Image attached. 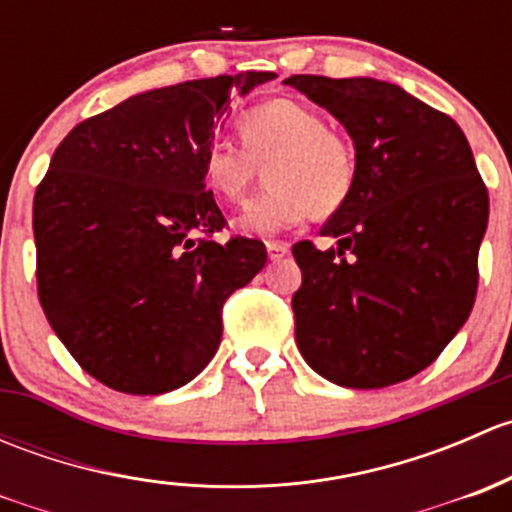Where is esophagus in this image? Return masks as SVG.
Listing matches in <instances>:
<instances>
[{
	"label": "esophagus",
	"instance_id": "1",
	"mask_svg": "<svg viewBox=\"0 0 512 512\" xmlns=\"http://www.w3.org/2000/svg\"><path fill=\"white\" fill-rule=\"evenodd\" d=\"M287 252H289V247L285 245V242H267V257H270L272 262H277V260H282V257H287Z\"/></svg>",
	"mask_w": 512,
	"mask_h": 512
}]
</instances>
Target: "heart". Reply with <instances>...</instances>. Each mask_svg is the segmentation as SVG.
<instances>
[{
    "instance_id": "1",
    "label": "heart",
    "mask_w": 512,
    "mask_h": 512,
    "mask_svg": "<svg viewBox=\"0 0 512 512\" xmlns=\"http://www.w3.org/2000/svg\"><path fill=\"white\" fill-rule=\"evenodd\" d=\"M235 143L215 141L205 148L200 170L215 198L237 203L265 165V188L247 200L237 230L275 235L304 223L309 215L327 218L352 195L356 151L324 118L292 98H272L250 108L237 121Z\"/></svg>"
}]
</instances>
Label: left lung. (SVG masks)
Returning a JSON list of instances; mask_svg holds the SVG:
<instances>
[{
  "label": "left lung",
  "instance_id": "1",
  "mask_svg": "<svg viewBox=\"0 0 512 512\" xmlns=\"http://www.w3.org/2000/svg\"><path fill=\"white\" fill-rule=\"evenodd\" d=\"M356 151V183L322 227L337 247L297 242L294 339L344 389L411 379L446 349L476 302L488 190L461 126L389 81L289 76Z\"/></svg>",
  "mask_w": 512,
  "mask_h": 512
}]
</instances>
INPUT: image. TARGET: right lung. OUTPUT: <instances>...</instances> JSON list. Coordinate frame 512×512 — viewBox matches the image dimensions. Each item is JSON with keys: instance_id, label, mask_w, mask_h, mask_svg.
<instances>
[{"instance_id": "add662e5", "label": "right lung", "mask_w": 512, "mask_h": 512, "mask_svg": "<svg viewBox=\"0 0 512 512\" xmlns=\"http://www.w3.org/2000/svg\"><path fill=\"white\" fill-rule=\"evenodd\" d=\"M272 71L136 94L74 128L34 195L36 285L56 337L123 394L185 386L223 337L225 299L265 267L260 240H210L225 218L205 148L230 106Z\"/></svg>"}]
</instances>
